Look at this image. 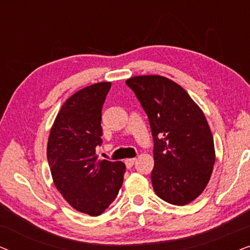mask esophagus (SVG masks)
<instances>
[{
    "mask_svg": "<svg viewBox=\"0 0 250 250\" xmlns=\"http://www.w3.org/2000/svg\"><path fill=\"white\" fill-rule=\"evenodd\" d=\"M135 163V158H128V159H125V165L127 168H131V167L134 165Z\"/></svg>",
    "mask_w": 250,
    "mask_h": 250,
    "instance_id": "obj_1",
    "label": "esophagus"
}]
</instances>
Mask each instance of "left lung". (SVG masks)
I'll return each instance as SVG.
<instances>
[{
    "label": "left lung",
    "instance_id": "left-lung-1",
    "mask_svg": "<svg viewBox=\"0 0 250 250\" xmlns=\"http://www.w3.org/2000/svg\"><path fill=\"white\" fill-rule=\"evenodd\" d=\"M148 116L157 196L183 206L206 188L215 163L214 140L201 109L187 91L168 78L149 75L126 81Z\"/></svg>",
    "mask_w": 250,
    "mask_h": 250
}]
</instances>
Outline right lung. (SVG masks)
Instances as JSON below:
<instances>
[{
    "instance_id": "1",
    "label": "right lung",
    "mask_w": 250,
    "mask_h": 250,
    "mask_svg": "<svg viewBox=\"0 0 250 250\" xmlns=\"http://www.w3.org/2000/svg\"><path fill=\"white\" fill-rule=\"evenodd\" d=\"M111 83L82 88L61 107L47 142V162L54 186L75 209L98 216L117 197L124 180L122 162L99 160L101 111Z\"/></svg>"
}]
</instances>
